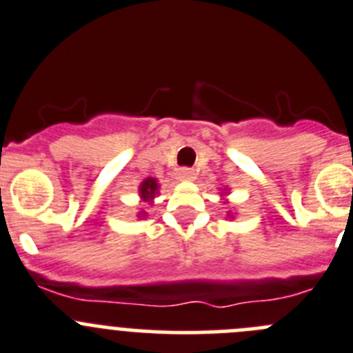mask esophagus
Masks as SVG:
<instances>
[{
	"label": "esophagus",
	"mask_w": 353,
	"mask_h": 353,
	"mask_svg": "<svg viewBox=\"0 0 353 353\" xmlns=\"http://www.w3.org/2000/svg\"><path fill=\"white\" fill-rule=\"evenodd\" d=\"M179 179L181 181H195L196 179L195 170H193V169H181Z\"/></svg>",
	"instance_id": "1"
}]
</instances>
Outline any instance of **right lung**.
<instances>
[{"label": "right lung", "mask_w": 353, "mask_h": 353, "mask_svg": "<svg viewBox=\"0 0 353 353\" xmlns=\"http://www.w3.org/2000/svg\"><path fill=\"white\" fill-rule=\"evenodd\" d=\"M157 193H158V183L154 177H148V179H144L143 183H141L139 196L143 202H151ZM141 217H143V214H141Z\"/></svg>", "instance_id": "obj_1"}]
</instances>
